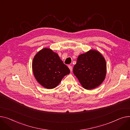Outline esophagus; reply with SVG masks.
I'll use <instances>...</instances> for the list:
<instances>
[{
	"label": "esophagus",
	"instance_id": "obj_1",
	"mask_svg": "<svg viewBox=\"0 0 130 130\" xmlns=\"http://www.w3.org/2000/svg\"><path fill=\"white\" fill-rule=\"evenodd\" d=\"M68 67H69V68L70 71L71 72L72 71V66H69Z\"/></svg>",
	"mask_w": 130,
	"mask_h": 130
}]
</instances>
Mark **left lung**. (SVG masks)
<instances>
[{
  "mask_svg": "<svg viewBox=\"0 0 130 130\" xmlns=\"http://www.w3.org/2000/svg\"><path fill=\"white\" fill-rule=\"evenodd\" d=\"M106 69L105 60L101 53L91 50L78 57L73 72L82 87L91 90L100 85L104 81Z\"/></svg>",
  "mask_w": 130,
  "mask_h": 130,
  "instance_id": "left-lung-1",
  "label": "left lung"
}]
</instances>
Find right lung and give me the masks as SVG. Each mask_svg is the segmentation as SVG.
Instances as JSON below:
<instances>
[{"instance_id":"right-lung-1","label":"right lung","mask_w":130,"mask_h":130,"mask_svg":"<svg viewBox=\"0 0 130 130\" xmlns=\"http://www.w3.org/2000/svg\"><path fill=\"white\" fill-rule=\"evenodd\" d=\"M32 70L37 81L47 89L56 88L64 76L70 72L57 53L48 48H44L36 55Z\"/></svg>"}]
</instances>
